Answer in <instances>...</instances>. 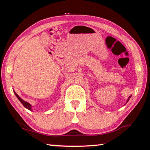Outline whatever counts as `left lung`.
Returning a JSON list of instances; mask_svg holds the SVG:
<instances>
[{"label": "left lung", "mask_w": 150, "mask_h": 150, "mask_svg": "<svg viewBox=\"0 0 150 150\" xmlns=\"http://www.w3.org/2000/svg\"><path fill=\"white\" fill-rule=\"evenodd\" d=\"M130 97H131V96H129V97H128V100H127V101H126V103L128 102V101H129V99H130Z\"/></svg>", "instance_id": "obj_1"}]
</instances>
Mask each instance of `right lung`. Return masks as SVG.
Wrapping results in <instances>:
<instances>
[{
	"label": "right lung",
	"instance_id": "1",
	"mask_svg": "<svg viewBox=\"0 0 150 150\" xmlns=\"http://www.w3.org/2000/svg\"><path fill=\"white\" fill-rule=\"evenodd\" d=\"M14 94H15V95L16 96V97L18 98V99L20 101V103H21L22 105H24V106L25 108H26L27 109H28V110H32V106H31V105H30V103H27V102H26V101L25 100H22L21 98L20 97V96L17 95L16 94V93L15 92V91H14Z\"/></svg>",
	"mask_w": 150,
	"mask_h": 150
}]
</instances>
